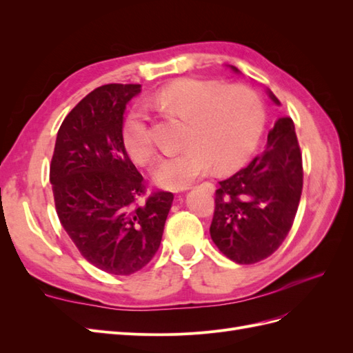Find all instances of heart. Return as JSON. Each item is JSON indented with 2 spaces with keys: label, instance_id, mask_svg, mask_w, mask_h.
I'll list each match as a JSON object with an SVG mask.
<instances>
[{
  "label": "heart",
  "instance_id": "obj_1",
  "mask_svg": "<svg viewBox=\"0 0 353 353\" xmlns=\"http://www.w3.org/2000/svg\"><path fill=\"white\" fill-rule=\"evenodd\" d=\"M156 101L188 119L187 147L166 153L153 169L154 181L165 188H184L212 165L218 172L239 168L254 152L262 135V100L244 85L223 88L215 81L176 79L156 94ZM122 144L138 165L148 163L154 154L147 114L140 105L126 116Z\"/></svg>",
  "mask_w": 353,
  "mask_h": 353
}]
</instances>
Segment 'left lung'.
Here are the masks:
<instances>
[{"mask_svg": "<svg viewBox=\"0 0 353 353\" xmlns=\"http://www.w3.org/2000/svg\"><path fill=\"white\" fill-rule=\"evenodd\" d=\"M270 97L280 104L271 91ZM302 187L301 147L292 117L284 116L268 132L265 153L228 179L219 181L210 223L213 243L227 258L241 265L266 259L292 230Z\"/></svg>", "mask_w": 353, "mask_h": 353, "instance_id": "obj_1", "label": "left lung"}]
</instances>
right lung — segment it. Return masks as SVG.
I'll list each match as a JSON object with an SVG mask.
<instances>
[{"label":"right lung","instance_id":"obj_1","mask_svg":"<svg viewBox=\"0 0 353 353\" xmlns=\"http://www.w3.org/2000/svg\"><path fill=\"white\" fill-rule=\"evenodd\" d=\"M140 83H108L82 99L57 132L50 183L57 216L99 270L130 275L153 259L174 194L148 193L122 144L126 103Z\"/></svg>","mask_w":353,"mask_h":353}]
</instances>
